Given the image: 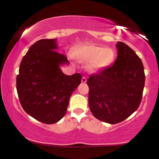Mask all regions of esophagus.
Here are the masks:
<instances>
[{
    "mask_svg": "<svg viewBox=\"0 0 159 159\" xmlns=\"http://www.w3.org/2000/svg\"><path fill=\"white\" fill-rule=\"evenodd\" d=\"M81 82H82V83H86V82H87V78H86V77H82Z\"/></svg>",
    "mask_w": 159,
    "mask_h": 159,
    "instance_id": "1",
    "label": "esophagus"
}]
</instances>
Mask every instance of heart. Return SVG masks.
Masks as SVG:
<instances>
[{"label":"heart","instance_id":"b5f03b06","mask_svg":"<svg viewBox=\"0 0 159 159\" xmlns=\"http://www.w3.org/2000/svg\"><path fill=\"white\" fill-rule=\"evenodd\" d=\"M74 57L80 63H88L89 72L102 70L109 66L114 59V52L110 48H102L94 45H86L76 49Z\"/></svg>","mask_w":159,"mask_h":159}]
</instances>
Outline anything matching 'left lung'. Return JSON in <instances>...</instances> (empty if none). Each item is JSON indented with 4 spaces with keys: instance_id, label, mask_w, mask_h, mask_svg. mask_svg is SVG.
<instances>
[{
    "instance_id": "obj_1",
    "label": "left lung",
    "mask_w": 159,
    "mask_h": 159,
    "mask_svg": "<svg viewBox=\"0 0 159 159\" xmlns=\"http://www.w3.org/2000/svg\"><path fill=\"white\" fill-rule=\"evenodd\" d=\"M114 65L87 80L88 102L96 118L110 124L123 121L139 107L145 74L140 58L126 44L117 42Z\"/></svg>"
}]
</instances>
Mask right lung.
Segmentation results:
<instances>
[{"instance_id": "add662e5", "label": "right lung", "mask_w": 159, "mask_h": 159, "mask_svg": "<svg viewBox=\"0 0 159 159\" xmlns=\"http://www.w3.org/2000/svg\"><path fill=\"white\" fill-rule=\"evenodd\" d=\"M57 39H40L29 48L19 66L16 89L23 109L34 119L53 124L66 113L69 98L81 82V75H66L60 67L69 64L57 52Z\"/></svg>"}]
</instances>
